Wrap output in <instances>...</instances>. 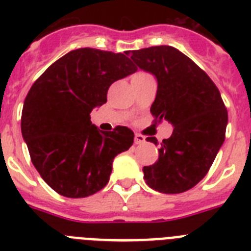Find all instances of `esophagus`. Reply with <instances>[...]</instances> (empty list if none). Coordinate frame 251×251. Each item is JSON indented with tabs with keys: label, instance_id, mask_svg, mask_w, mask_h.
Returning <instances> with one entry per match:
<instances>
[{
	"label": "esophagus",
	"instance_id": "esophagus-1",
	"mask_svg": "<svg viewBox=\"0 0 251 251\" xmlns=\"http://www.w3.org/2000/svg\"><path fill=\"white\" fill-rule=\"evenodd\" d=\"M145 142H146V137L143 136V134L137 133L136 137H134V143H136V145H142V143H145Z\"/></svg>",
	"mask_w": 251,
	"mask_h": 251
}]
</instances>
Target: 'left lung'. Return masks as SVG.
<instances>
[{
  "label": "left lung",
  "mask_w": 251,
  "mask_h": 251,
  "mask_svg": "<svg viewBox=\"0 0 251 251\" xmlns=\"http://www.w3.org/2000/svg\"><path fill=\"white\" fill-rule=\"evenodd\" d=\"M127 54L157 77L153 122L166 119L174 126L172 136L162 141L158 161L143 167L146 183L162 194H182L206 176L223 146L226 106L210 76L177 49L152 46ZM147 141L158 145L154 137Z\"/></svg>",
  "instance_id": "1"
}]
</instances>
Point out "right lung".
<instances>
[{
  "label": "right lung",
  "mask_w": 251,
  "mask_h": 251,
  "mask_svg": "<svg viewBox=\"0 0 251 251\" xmlns=\"http://www.w3.org/2000/svg\"><path fill=\"white\" fill-rule=\"evenodd\" d=\"M137 72L126 54L76 49L56 60L32 84L21 115L22 137L43 179L65 197L94 195L109 181L112 162L129 150L127 127L101 132L90 122L114 81Z\"/></svg>",
  "instance_id": "right-lung-1"
}]
</instances>
